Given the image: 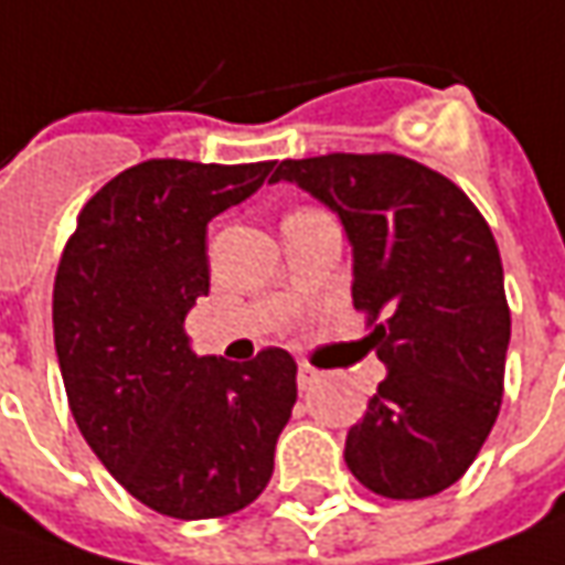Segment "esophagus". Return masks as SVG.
I'll return each instance as SVG.
<instances>
[{"label":"esophagus","mask_w":565,"mask_h":565,"mask_svg":"<svg viewBox=\"0 0 565 565\" xmlns=\"http://www.w3.org/2000/svg\"><path fill=\"white\" fill-rule=\"evenodd\" d=\"M318 380H321V371H318V367H312V364H299V371H297L299 390H312Z\"/></svg>","instance_id":"obj_1"}]
</instances>
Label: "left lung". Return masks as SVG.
Listing matches in <instances>:
<instances>
[{
	"instance_id": "8db88e82",
	"label": "left lung",
	"mask_w": 565,
	"mask_h": 565,
	"mask_svg": "<svg viewBox=\"0 0 565 565\" xmlns=\"http://www.w3.org/2000/svg\"><path fill=\"white\" fill-rule=\"evenodd\" d=\"M337 213L352 247V302L386 377L347 433L364 489L414 501L455 486L492 433L510 309L492 228L455 182L398 153L281 160Z\"/></svg>"
}]
</instances>
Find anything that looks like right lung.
Returning <instances> with one entry per match:
<instances>
[{
  "label": "right lung",
  "mask_w": 565,
  "mask_h": 565,
  "mask_svg": "<svg viewBox=\"0 0 565 565\" xmlns=\"http://www.w3.org/2000/svg\"><path fill=\"white\" fill-rule=\"evenodd\" d=\"M271 167L145 160L83 206L61 253L52 321L73 420L107 473L163 516L213 520L256 501L297 402L284 349L201 359L185 333L210 294V218Z\"/></svg>",
  "instance_id": "right-lung-1"
}]
</instances>
